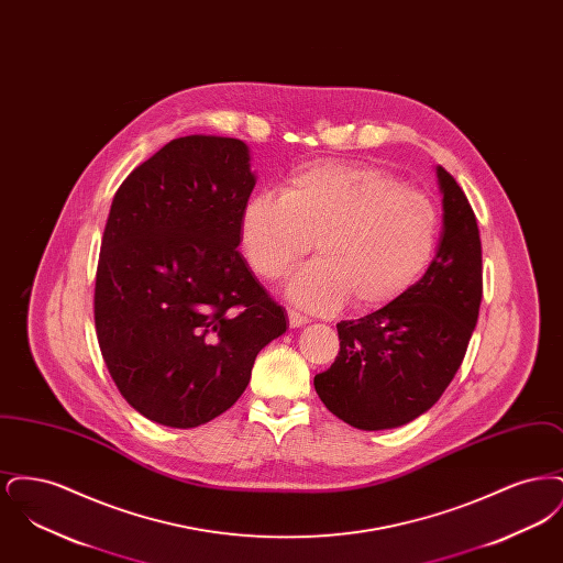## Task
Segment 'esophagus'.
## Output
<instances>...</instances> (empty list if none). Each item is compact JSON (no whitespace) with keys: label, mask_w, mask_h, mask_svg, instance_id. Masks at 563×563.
<instances>
[{"label":"esophagus","mask_w":563,"mask_h":563,"mask_svg":"<svg viewBox=\"0 0 563 563\" xmlns=\"http://www.w3.org/2000/svg\"><path fill=\"white\" fill-rule=\"evenodd\" d=\"M287 314H289V324L291 327H301V324H306L308 322V317H303V314H299V312H295V310H287Z\"/></svg>","instance_id":"34e87169"}]
</instances>
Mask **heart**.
Masks as SVG:
<instances>
[{"instance_id": "heart-1", "label": "heart", "mask_w": 563, "mask_h": 563, "mask_svg": "<svg viewBox=\"0 0 563 563\" xmlns=\"http://www.w3.org/2000/svg\"><path fill=\"white\" fill-rule=\"evenodd\" d=\"M441 217L422 189L369 164L312 162L280 196L255 194L241 211V244L255 274L280 278L314 246L289 295L314 312L379 310L411 291L437 251Z\"/></svg>"}]
</instances>
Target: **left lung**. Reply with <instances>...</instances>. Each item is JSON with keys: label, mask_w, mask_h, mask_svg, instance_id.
Instances as JSON below:
<instances>
[{"label": "left lung", "mask_w": 563, "mask_h": 563, "mask_svg": "<svg viewBox=\"0 0 563 563\" xmlns=\"http://www.w3.org/2000/svg\"><path fill=\"white\" fill-rule=\"evenodd\" d=\"M443 232L427 274L395 303L338 322L340 352L314 375L324 407L361 430L395 429L445 393L475 331L483 295L482 239L454 177L437 166Z\"/></svg>", "instance_id": "obj_1"}]
</instances>
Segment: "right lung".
<instances>
[{
	"instance_id": "add662e5",
	"label": "right lung",
	"mask_w": 563,
	"mask_h": 563,
	"mask_svg": "<svg viewBox=\"0 0 563 563\" xmlns=\"http://www.w3.org/2000/svg\"><path fill=\"white\" fill-rule=\"evenodd\" d=\"M255 186L241 139L189 134L139 164L109 211L95 327L109 375L152 422L194 429L239 401L287 314L239 253Z\"/></svg>"
}]
</instances>
